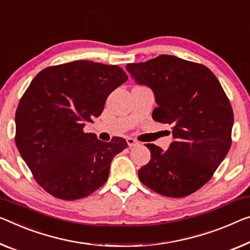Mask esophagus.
Wrapping results in <instances>:
<instances>
[{"label": "esophagus", "mask_w": 250, "mask_h": 250, "mask_svg": "<svg viewBox=\"0 0 250 250\" xmlns=\"http://www.w3.org/2000/svg\"><path fill=\"white\" fill-rule=\"evenodd\" d=\"M126 142H127V145L129 147H135L140 145V142H137L136 140H134V138H132V137L126 138Z\"/></svg>", "instance_id": "1"}]
</instances>
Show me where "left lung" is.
Masks as SVG:
<instances>
[{
    "instance_id": "1",
    "label": "left lung",
    "mask_w": 250,
    "mask_h": 250,
    "mask_svg": "<svg viewBox=\"0 0 250 250\" xmlns=\"http://www.w3.org/2000/svg\"><path fill=\"white\" fill-rule=\"evenodd\" d=\"M130 77L154 93L153 120L172 126L167 151L146 144L151 160L138 170L144 186L165 197L182 198L209 181L231 146L233 113L209 68L168 55L128 63Z\"/></svg>"
}]
</instances>
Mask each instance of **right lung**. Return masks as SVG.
Returning a JSON list of instances; mask_svg holds the SVG:
<instances>
[{
    "instance_id": "1",
    "label": "right lung",
    "mask_w": 250,
    "mask_h": 250,
    "mask_svg": "<svg viewBox=\"0 0 250 250\" xmlns=\"http://www.w3.org/2000/svg\"><path fill=\"white\" fill-rule=\"evenodd\" d=\"M118 66L88 60L48 67L34 77L15 113V144L41 188L62 200L86 198L107 181L127 147L85 133L108 95L127 80Z\"/></svg>"
}]
</instances>
